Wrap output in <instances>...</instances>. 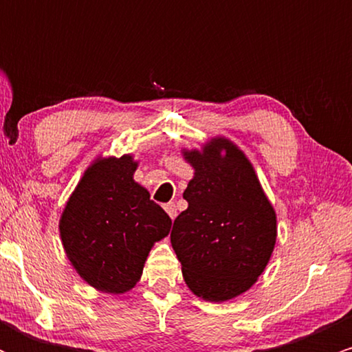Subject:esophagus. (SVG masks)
<instances>
[{"label":"esophagus","mask_w":352,"mask_h":352,"mask_svg":"<svg viewBox=\"0 0 352 352\" xmlns=\"http://www.w3.org/2000/svg\"><path fill=\"white\" fill-rule=\"evenodd\" d=\"M164 208H165V212L168 213V217L172 218V220L177 217V207H175V204H173V201H168V204H165Z\"/></svg>","instance_id":"1"}]
</instances>
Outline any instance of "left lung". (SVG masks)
<instances>
[{"label": "left lung", "instance_id": "obj_1", "mask_svg": "<svg viewBox=\"0 0 352 352\" xmlns=\"http://www.w3.org/2000/svg\"><path fill=\"white\" fill-rule=\"evenodd\" d=\"M193 179L188 208L173 221L170 241L193 294L221 302L250 289L276 243V213L252 162L225 137L185 151Z\"/></svg>", "mask_w": 352, "mask_h": 352}]
</instances>
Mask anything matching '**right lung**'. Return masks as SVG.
Instances as JSON below:
<instances>
[{
  "instance_id": "1",
  "label": "right lung",
  "mask_w": 352,
  "mask_h": 352,
  "mask_svg": "<svg viewBox=\"0 0 352 352\" xmlns=\"http://www.w3.org/2000/svg\"><path fill=\"white\" fill-rule=\"evenodd\" d=\"M135 168L131 153L96 159L60 215L64 252L99 292L134 288L153 243L170 232V217L134 180Z\"/></svg>"
}]
</instances>
